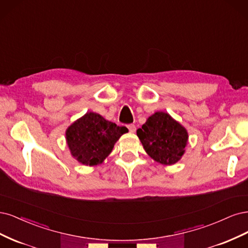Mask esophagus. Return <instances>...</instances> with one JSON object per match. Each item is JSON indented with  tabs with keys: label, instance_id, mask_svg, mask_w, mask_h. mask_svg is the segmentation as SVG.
Instances as JSON below:
<instances>
[{
	"label": "esophagus",
	"instance_id": "obj_1",
	"mask_svg": "<svg viewBox=\"0 0 248 248\" xmlns=\"http://www.w3.org/2000/svg\"><path fill=\"white\" fill-rule=\"evenodd\" d=\"M126 126H127V129H129V131L132 132V133H134L136 131V125L134 124H127Z\"/></svg>",
	"mask_w": 248,
	"mask_h": 248
}]
</instances>
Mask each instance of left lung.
Returning a JSON list of instances; mask_svg holds the SVG:
<instances>
[{
  "label": "left lung",
  "mask_w": 248,
  "mask_h": 248,
  "mask_svg": "<svg viewBox=\"0 0 248 248\" xmlns=\"http://www.w3.org/2000/svg\"><path fill=\"white\" fill-rule=\"evenodd\" d=\"M137 136L146 153L157 163H177L187 143V132L165 112H155L137 130Z\"/></svg>",
  "instance_id": "left-lung-1"
}]
</instances>
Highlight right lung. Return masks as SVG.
I'll return each mask as SVG.
<instances>
[{
    "label": "right lung",
    "mask_w": 248,
    "mask_h": 248,
    "mask_svg": "<svg viewBox=\"0 0 248 248\" xmlns=\"http://www.w3.org/2000/svg\"><path fill=\"white\" fill-rule=\"evenodd\" d=\"M126 132L125 126H118L98 113L87 112L68 127L66 139L72 155L79 163L94 166L106 158Z\"/></svg>",
    "instance_id": "1"
}]
</instances>
